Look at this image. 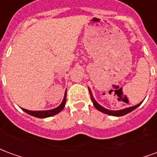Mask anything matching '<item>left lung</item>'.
Masks as SVG:
<instances>
[{
    "mask_svg": "<svg viewBox=\"0 0 157 157\" xmlns=\"http://www.w3.org/2000/svg\"><path fill=\"white\" fill-rule=\"evenodd\" d=\"M89 90V92H90V95H91V99H92V102H93V105L95 107L96 109H98V111L102 113H104L106 114H109V115H111V116H116V117H119V116H124L125 114H127L128 113L132 112L133 110H135V109H137L139 106L142 103L141 102H140L139 104L135 106H133V107H129V108H126V109H121V110H117V111H112V110H109V109H105V108H103L102 106L100 105L99 103L97 102L94 98H93V96L92 94V92H91V90L90 88H88Z\"/></svg>",
    "mask_w": 157,
    "mask_h": 157,
    "instance_id": "1",
    "label": "left lung"
}]
</instances>
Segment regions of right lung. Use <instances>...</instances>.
I'll use <instances>...</instances> for the list:
<instances>
[{
    "mask_svg": "<svg viewBox=\"0 0 157 157\" xmlns=\"http://www.w3.org/2000/svg\"><path fill=\"white\" fill-rule=\"evenodd\" d=\"M65 102H66V92H65V97H64V99L63 101L60 103V105L55 108L54 109H50V110H45V111H30V110H28V109H22L24 112H26L27 113H29L30 115L33 116V117H36V118H48V117H51V116H54L55 114H57L59 113L63 110V109L65 108Z\"/></svg>",
    "mask_w": 157,
    "mask_h": 157,
    "instance_id": "obj_1",
    "label": "right lung"
}]
</instances>
